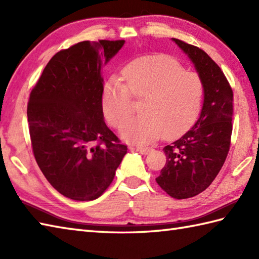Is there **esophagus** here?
<instances>
[{"label": "esophagus", "instance_id": "1", "mask_svg": "<svg viewBox=\"0 0 259 259\" xmlns=\"http://www.w3.org/2000/svg\"><path fill=\"white\" fill-rule=\"evenodd\" d=\"M131 149L138 151L142 155H147V153H149V151L151 150V148L149 147H131Z\"/></svg>", "mask_w": 259, "mask_h": 259}]
</instances>
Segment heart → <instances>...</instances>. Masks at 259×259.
I'll use <instances>...</instances> for the list:
<instances>
[{
  "instance_id": "b5f03b06",
  "label": "heart",
  "mask_w": 259,
  "mask_h": 259,
  "mask_svg": "<svg viewBox=\"0 0 259 259\" xmlns=\"http://www.w3.org/2000/svg\"><path fill=\"white\" fill-rule=\"evenodd\" d=\"M121 79L123 83L117 76L104 82L101 106L108 122L118 126L130 113V96L142 97L140 114L126 120L120 129L121 138L130 144H150L160 136L174 138L188 128L199 111L202 80L172 58L134 60L122 69Z\"/></svg>"
}]
</instances>
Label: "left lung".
<instances>
[{
	"instance_id": "obj_1",
	"label": "left lung",
	"mask_w": 259,
	"mask_h": 259,
	"mask_svg": "<svg viewBox=\"0 0 259 259\" xmlns=\"http://www.w3.org/2000/svg\"><path fill=\"white\" fill-rule=\"evenodd\" d=\"M203 84L201 112L190 130L163 148L167 161L157 184L176 199L207 189L226 160L233 131V90L216 62L201 49L178 38Z\"/></svg>"
}]
</instances>
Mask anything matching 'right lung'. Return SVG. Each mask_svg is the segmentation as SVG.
Listing matches in <instances>:
<instances>
[{"instance_id": "add662e5", "label": "right lung", "mask_w": 259, "mask_h": 259, "mask_svg": "<svg viewBox=\"0 0 259 259\" xmlns=\"http://www.w3.org/2000/svg\"><path fill=\"white\" fill-rule=\"evenodd\" d=\"M124 40L83 41L54 54L30 95L27 122L35 160L49 183L72 200L100 197L128 148L103 119L104 67Z\"/></svg>"}]
</instances>
